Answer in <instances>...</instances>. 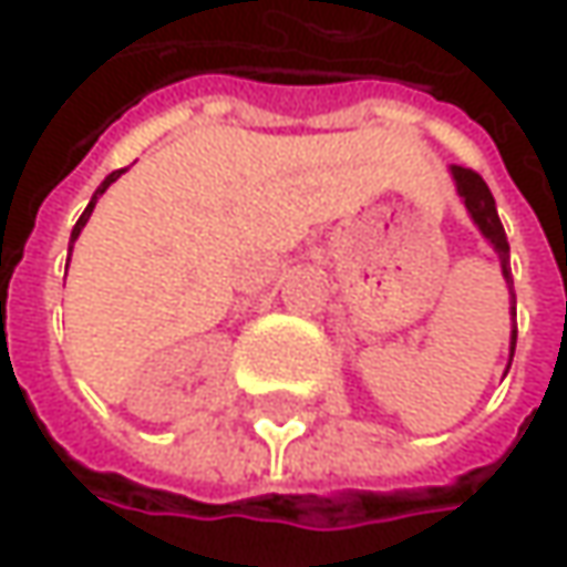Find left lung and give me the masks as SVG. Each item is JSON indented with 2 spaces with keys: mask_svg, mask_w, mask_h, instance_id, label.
I'll use <instances>...</instances> for the list:
<instances>
[{
  "mask_svg": "<svg viewBox=\"0 0 567 567\" xmlns=\"http://www.w3.org/2000/svg\"><path fill=\"white\" fill-rule=\"evenodd\" d=\"M453 182H456V194L463 197L472 223L478 226V233L488 239V245L497 251V261H501V274H504V284L511 290V316H517V297H514V277H511V245L504 236V226H501V216H497L495 197L488 185L482 182V175H475L472 168L463 165H453L450 168ZM514 348H517V326L511 328V360H514ZM511 360H507V370H511Z\"/></svg>",
  "mask_w": 567,
  "mask_h": 567,
  "instance_id": "obj_1",
  "label": "left lung"
}]
</instances>
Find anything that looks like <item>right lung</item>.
I'll use <instances>...</instances> for the list:
<instances>
[{
  "label": "right lung",
  "instance_id": "right-lung-1",
  "mask_svg": "<svg viewBox=\"0 0 567 567\" xmlns=\"http://www.w3.org/2000/svg\"><path fill=\"white\" fill-rule=\"evenodd\" d=\"M121 175H124V168H121V172H111V175H107V178H104V182H101V185H99V190H95V194H92V200H89V207H85V213H82V216H79V223H75V226H72V236H70V255H72V241L79 239V233H82V226H85V223H89V216H92V210H95V204H99V197H101V194H104V190H107V187L114 185V182H117V178H121Z\"/></svg>",
  "mask_w": 567,
  "mask_h": 567
}]
</instances>
